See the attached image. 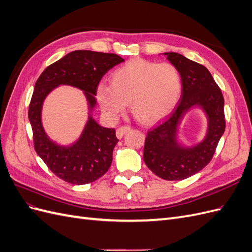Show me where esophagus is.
<instances>
[{
  "instance_id": "esophagus-1",
  "label": "esophagus",
  "mask_w": 252,
  "mask_h": 252,
  "mask_svg": "<svg viewBox=\"0 0 252 252\" xmlns=\"http://www.w3.org/2000/svg\"><path fill=\"white\" fill-rule=\"evenodd\" d=\"M129 130H130V127H129V126H123V127L118 128L117 131H116L117 138H118V139H122V138H123V135H124L126 132H128Z\"/></svg>"
}]
</instances>
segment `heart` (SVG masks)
Listing matches in <instances>:
<instances>
[{
  "label": "heart",
  "mask_w": 252,
  "mask_h": 252,
  "mask_svg": "<svg viewBox=\"0 0 252 252\" xmlns=\"http://www.w3.org/2000/svg\"><path fill=\"white\" fill-rule=\"evenodd\" d=\"M182 90L181 73L174 65L138 59L114 70L111 85L101 83L96 97L110 119H116L129 104L136 119L151 124L173 111L181 100Z\"/></svg>",
  "instance_id": "b5f03b06"
}]
</instances>
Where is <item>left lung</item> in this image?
Returning <instances> with one entry per match:
<instances>
[{
	"label": "left lung",
	"mask_w": 252,
	"mask_h": 252,
	"mask_svg": "<svg viewBox=\"0 0 252 252\" xmlns=\"http://www.w3.org/2000/svg\"><path fill=\"white\" fill-rule=\"evenodd\" d=\"M178 68L183 83L182 100L171 116L146 136L144 162L158 177L167 181L187 179L202 170L215 154L225 131L224 97L205 66L177 52H164ZM194 108L202 110L208 121L203 139L193 144L179 141V129L186 114Z\"/></svg>",
	"instance_id": "8db88e82"
}]
</instances>
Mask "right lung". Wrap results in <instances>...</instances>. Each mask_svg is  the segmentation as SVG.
<instances>
[{"label": "right lung", "mask_w": 252, "mask_h": 252, "mask_svg": "<svg viewBox=\"0 0 252 252\" xmlns=\"http://www.w3.org/2000/svg\"><path fill=\"white\" fill-rule=\"evenodd\" d=\"M124 61L114 53L75 50L48 66L35 83L28 111L34 149L48 168L65 182L88 184L109 169L119 140L114 128H105L93 118L96 107L94 95L103 75ZM62 85L80 89L88 102V122L79 139L70 145L51 140L41 121L43 101L52 90Z\"/></svg>", "instance_id": "obj_1"}]
</instances>
